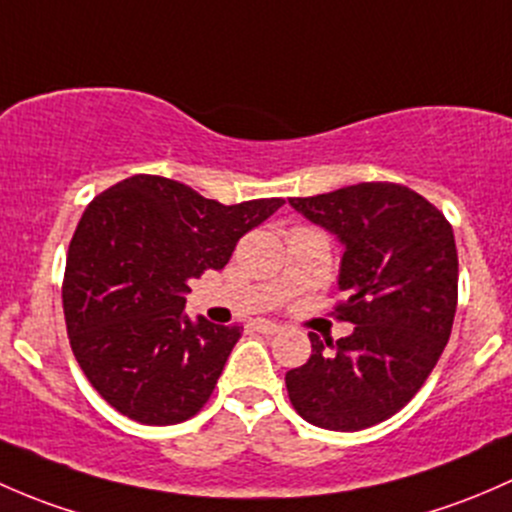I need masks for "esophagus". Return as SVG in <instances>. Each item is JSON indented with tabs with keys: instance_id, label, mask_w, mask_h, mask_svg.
<instances>
[{
	"instance_id": "1",
	"label": "esophagus",
	"mask_w": 512,
	"mask_h": 512,
	"mask_svg": "<svg viewBox=\"0 0 512 512\" xmlns=\"http://www.w3.org/2000/svg\"><path fill=\"white\" fill-rule=\"evenodd\" d=\"M254 330H258V333H263V335H276V333H281V325L271 323V320H256Z\"/></svg>"
}]
</instances>
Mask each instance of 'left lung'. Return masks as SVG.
Segmentation results:
<instances>
[{
    "label": "left lung",
    "mask_w": 512,
    "mask_h": 512,
    "mask_svg": "<svg viewBox=\"0 0 512 512\" xmlns=\"http://www.w3.org/2000/svg\"><path fill=\"white\" fill-rule=\"evenodd\" d=\"M345 244L340 340L308 333L313 355L286 372L293 409L330 431H360L412 402L449 342L458 303V254L449 219L394 182H360L288 199Z\"/></svg>",
    "instance_id": "8db88e82"
}]
</instances>
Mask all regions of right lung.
<instances>
[{"label": "right lung", "instance_id": "add662e5", "mask_svg": "<svg viewBox=\"0 0 512 512\" xmlns=\"http://www.w3.org/2000/svg\"><path fill=\"white\" fill-rule=\"evenodd\" d=\"M283 204L226 207L157 175L123 179L88 204L68 246L63 315L76 362L115 412L170 426L209 402L244 328L192 323L184 293Z\"/></svg>", "mask_w": 512, "mask_h": 512}]
</instances>
